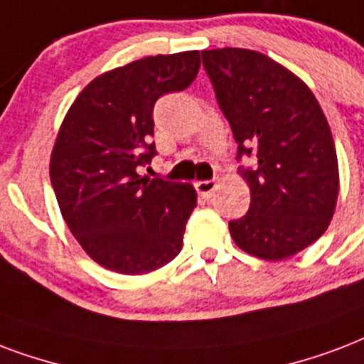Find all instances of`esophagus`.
<instances>
[{"label": "esophagus", "instance_id": "obj_1", "mask_svg": "<svg viewBox=\"0 0 364 364\" xmlns=\"http://www.w3.org/2000/svg\"><path fill=\"white\" fill-rule=\"evenodd\" d=\"M194 187H196V191H198L200 196L210 198L213 194V191H215V187H218V183L213 181V179H208V181H196L194 183Z\"/></svg>", "mask_w": 364, "mask_h": 364}]
</instances>
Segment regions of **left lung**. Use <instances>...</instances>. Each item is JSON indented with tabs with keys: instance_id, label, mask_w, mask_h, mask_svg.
<instances>
[{
	"instance_id": "8db88e82",
	"label": "left lung",
	"mask_w": 364,
	"mask_h": 364,
	"mask_svg": "<svg viewBox=\"0 0 364 364\" xmlns=\"http://www.w3.org/2000/svg\"><path fill=\"white\" fill-rule=\"evenodd\" d=\"M202 65L237 141L250 185L248 213L229 221L238 248L267 262L298 254L328 227L338 198V158L311 90L267 55L202 51Z\"/></svg>"
}]
</instances>
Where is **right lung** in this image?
Returning a JSON list of instances; mask_svg holds the SVG:
<instances>
[{
	"label": "right lung",
	"instance_id": "right-lung-1",
	"mask_svg": "<svg viewBox=\"0 0 364 364\" xmlns=\"http://www.w3.org/2000/svg\"><path fill=\"white\" fill-rule=\"evenodd\" d=\"M200 53L135 60L95 77L68 110L49 176L66 225L99 265L145 274L170 263L196 206L188 183L141 177L156 156L152 110L162 95L187 90Z\"/></svg>",
	"mask_w": 364,
	"mask_h": 364
}]
</instances>
